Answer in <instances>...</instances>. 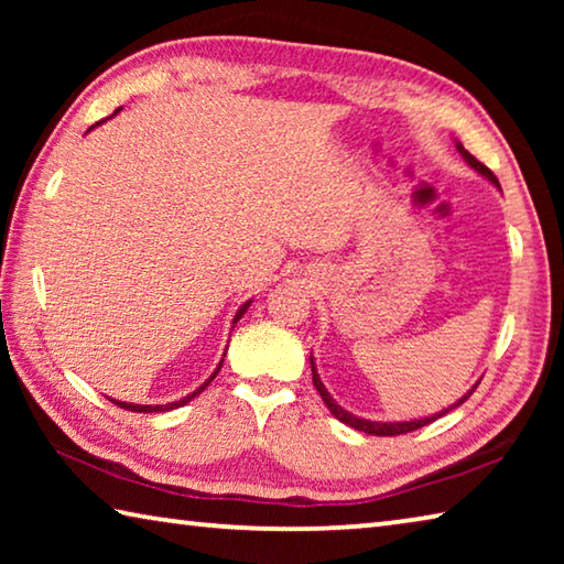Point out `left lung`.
<instances>
[{"mask_svg": "<svg viewBox=\"0 0 564 564\" xmlns=\"http://www.w3.org/2000/svg\"><path fill=\"white\" fill-rule=\"evenodd\" d=\"M457 151H460L463 154V159L467 161V164H470L475 171H480V174L485 176V178H490L495 186H500V181H498V176L492 174V171L485 166V164H480V161H477L470 151H467L465 147H460L457 144ZM311 373H313V386H316V390L321 393V398H323V403L328 405V410L333 415H336L340 423H346V425H350V427H356V431H362V433H368V435H405V433H413V431H417V427H423V425H427V423H433V420H437V417H443L445 413H451L453 408H457L460 403H465L467 398H470L473 393H475V388L470 390V393L467 395H463L460 400H457V403L453 405V408H447V410H443V413H437V415H433V417H423V420H408V423H373V420H362V417H356V415H350L348 410H343L336 400H333L330 395H328V390H326V386L321 383V378H318V373H316V362H313V356H311Z\"/></svg>", "mask_w": 564, "mask_h": 564, "instance_id": "obj_1", "label": "left lung"}]
</instances>
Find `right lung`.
I'll list each match as a JSON object with an SVG mask.
<instances>
[{"label": "right lung", "instance_id": "1", "mask_svg": "<svg viewBox=\"0 0 564 564\" xmlns=\"http://www.w3.org/2000/svg\"><path fill=\"white\" fill-rule=\"evenodd\" d=\"M248 305H251V301H248L246 305H241V311H238L236 313V318H234V323H238V318H241L243 316V313H246V308H248ZM224 362V360H221ZM221 362H218V368H216V373H218V370H221ZM216 373L212 376V378H208L206 380V383L202 386V388H198V390H194V393H191V395H186L184 400H176V403H166V405H133V403H119V400H111V403H117L119 408H123V410H133V413H161V410H174V408H181V405H186L188 403V400H194L198 393H204V390H206V386L208 383H212V380L216 378Z\"/></svg>", "mask_w": 564, "mask_h": 564}]
</instances>
